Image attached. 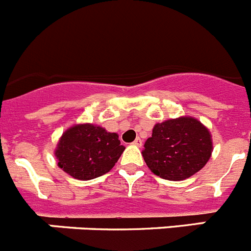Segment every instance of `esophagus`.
<instances>
[{
	"label": "esophagus",
	"instance_id": "1",
	"mask_svg": "<svg viewBox=\"0 0 251 251\" xmlns=\"http://www.w3.org/2000/svg\"><path fill=\"white\" fill-rule=\"evenodd\" d=\"M133 145L137 146V147H141V146H142V139L141 138H136V141L133 142Z\"/></svg>",
	"mask_w": 251,
	"mask_h": 251
}]
</instances>
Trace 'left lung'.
Returning a JSON list of instances; mask_svg holds the SVG:
<instances>
[{"mask_svg":"<svg viewBox=\"0 0 251 251\" xmlns=\"http://www.w3.org/2000/svg\"><path fill=\"white\" fill-rule=\"evenodd\" d=\"M211 133L194 117L154 124L142 156L156 176L182 181L203 168L212 153Z\"/></svg>","mask_w":251,"mask_h":251,"instance_id":"8db88e82","label":"left lung"}]
</instances>
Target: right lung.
Wrapping results in <instances>:
<instances>
[{
    "label": "right lung",
    "instance_id": "right-lung-1",
    "mask_svg": "<svg viewBox=\"0 0 251 251\" xmlns=\"http://www.w3.org/2000/svg\"><path fill=\"white\" fill-rule=\"evenodd\" d=\"M124 150L117 133L97 124L81 123L63 133L55 157L57 166L69 176L88 181L109 172Z\"/></svg>",
    "mask_w": 251,
    "mask_h": 251
}]
</instances>
